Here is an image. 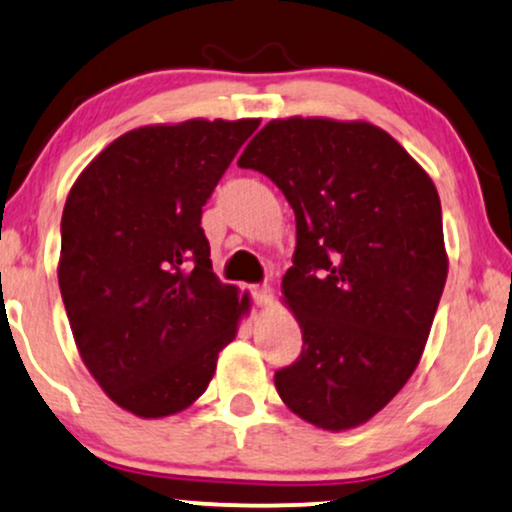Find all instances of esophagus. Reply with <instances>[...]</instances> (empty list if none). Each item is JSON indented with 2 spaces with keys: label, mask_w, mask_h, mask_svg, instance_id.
Masks as SVG:
<instances>
[{
  "label": "esophagus",
  "mask_w": 512,
  "mask_h": 512,
  "mask_svg": "<svg viewBox=\"0 0 512 512\" xmlns=\"http://www.w3.org/2000/svg\"><path fill=\"white\" fill-rule=\"evenodd\" d=\"M251 294H254V302L258 306L273 304V299H275V290L270 285H256L254 290H251Z\"/></svg>",
  "instance_id": "34e87169"
}]
</instances>
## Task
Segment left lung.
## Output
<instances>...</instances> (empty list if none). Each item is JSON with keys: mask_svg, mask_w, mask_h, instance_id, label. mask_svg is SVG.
Instances as JSON below:
<instances>
[{"mask_svg": "<svg viewBox=\"0 0 512 512\" xmlns=\"http://www.w3.org/2000/svg\"><path fill=\"white\" fill-rule=\"evenodd\" d=\"M297 220L282 278L302 328L275 388L304 422L345 431L381 412L422 359L448 275L441 198L393 136L366 122L273 119L237 162Z\"/></svg>", "mask_w": 512, "mask_h": 512, "instance_id": "obj_1", "label": "left lung"}]
</instances>
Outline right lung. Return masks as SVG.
Wrapping results in <instances>:
<instances>
[{
  "label": "right lung",
  "instance_id": "1",
  "mask_svg": "<svg viewBox=\"0 0 512 512\" xmlns=\"http://www.w3.org/2000/svg\"><path fill=\"white\" fill-rule=\"evenodd\" d=\"M261 119L126 131L71 186L59 290L78 354L112 402L170 417L206 393L249 294L222 285L201 213Z\"/></svg>",
  "mask_w": 512,
  "mask_h": 512
}]
</instances>
